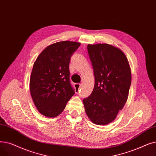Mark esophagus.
Segmentation results:
<instances>
[{"mask_svg":"<svg viewBox=\"0 0 156 156\" xmlns=\"http://www.w3.org/2000/svg\"><path fill=\"white\" fill-rule=\"evenodd\" d=\"M74 87H75V91L76 93H79L80 91L81 84H74Z\"/></svg>","mask_w":156,"mask_h":156,"instance_id":"obj_1","label":"esophagus"}]
</instances>
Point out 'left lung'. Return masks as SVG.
Returning <instances> with one entry per match:
<instances>
[{"instance_id":"1","label":"left lung","mask_w":156,"mask_h":156,"mask_svg":"<svg viewBox=\"0 0 156 156\" xmlns=\"http://www.w3.org/2000/svg\"><path fill=\"white\" fill-rule=\"evenodd\" d=\"M95 83L92 93L83 100L86 113L96 124L112 122L127 101L131 72L123 52L107 44H88Z\"/></svg>"}]
</instances>
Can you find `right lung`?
<instances>
[{"mask_svg": "<svg viewBox=\"0 0 156 156\" xmlns=\"http://www.w3.org/2000/svg\"><path fill=\"white\" fill-rule=\"evenodd\" d=\"M80 43L61 41L44 49L34 62L30 90L39 112L55 117L65 109L75 94L70 81L69 63Z\"/></svg>", "mask_w": 156, "mask_h": 156, "instance_id": "add662e5", "label": "right lung"}]
</instances>
